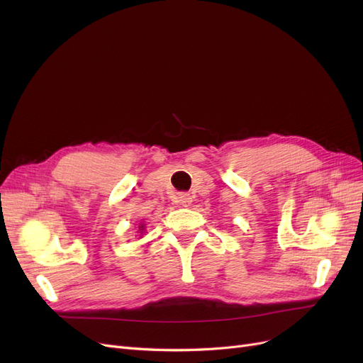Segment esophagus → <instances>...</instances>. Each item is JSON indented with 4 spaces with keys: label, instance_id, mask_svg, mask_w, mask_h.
<instances>
[{
    "label": "esophagus",
    "instance_id": "obj_1",
    "mask_svg": "<svg viewBox=\"0 0 363 363\" xmlns=\"http://www.w3.org/2000/svg\"><path fill=\"white\" fill-rule=\"evenodd\" d=\"M191 201H193V199H191V196L188 194V193H181L177 197V203L182 204V206H190Z\"/></svg>",
    "mask_w": 363,
    "mask_h": 363
}]
</instances>
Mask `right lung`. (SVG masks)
<instances>
[{
    "label": "right lung",
    "instance_id": "add662e5",
    "mask_svg": "<svg viewBox=\"0 0 363 363\" xmlns=\"http://www.w3.org/2000/svg\"><path fill=\"white\" fill-rule=\"evenodd\" d=\"M139 230H140V233H143V230H144V225H140V227H139Z\"/></svg>",
    "mask_w": 363,
    "mask_h": 363
}]
</instances>
